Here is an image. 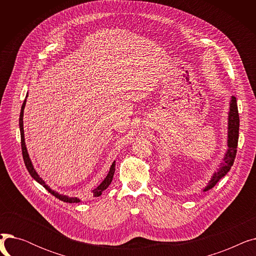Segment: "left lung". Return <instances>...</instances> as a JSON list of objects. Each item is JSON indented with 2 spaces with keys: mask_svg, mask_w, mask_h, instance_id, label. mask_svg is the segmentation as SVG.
I'll return each instance as SVG.
<instances>
[{
  "mask_svg": "<svg viewBox=\"0 0 256 256\" xmlns=\"http://www.w3.org/2000/svg\"><path fill=\"white\" fill-rule=\"evenodd\" d=\"M228 124H227V150L223 156L220 165L217 168V171L212 173L210 180L208 184L202 189V192H206L210 190L212 188L216 186V184L224 178L228 171L230 170L234 165L236 154V147L238 141V128H240V118L236 98L232 96L230 102V112H228Z\"/></svg>",
  "mask_w": 256,
  "mask_h": 256,
  "instance_id": "8db88e82",
  "label": "left lung"
}]
</instances>
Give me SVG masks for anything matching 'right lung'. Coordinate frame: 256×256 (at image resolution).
Returning a JSON list of instances; mask_svg holds the SVG:
<instances>
[{"label": "right lung", "mask_w": 256, "mask_h": 256, "mask_svg": "<svg viewBox=\"0 0 256 256\" xmlns=\"http://www.w3.org/2000/svg\"><path fill=\"white\" fill-rule=\"evenodd\" d=\"M26 98H28V94H26V96L24 100V104L22 106V110H20V139H22V158H24V165L26 167V169H28L30 176L37 182H39L42 186H44L46 189L52 194L55 196L56 198L64 201V202H68V204H78L80 202V198L78 197H70L67 195H64V194H60L58 193L57 191L50 189V186H48L46 184V182L40 178L39 174L37 173L36 169L34 168L33 166V163L32 160L30 158V156H29V152H28V150H26V142H24V106H26ZM114 172H115V160L113 162V164L111 165L110 167V170H109V173H108V176H106V178L102 180V182L96 188V189L92 190V195L93 197H98L102 195V193L106 189L108 186H110V184L112 182V180H113V176H114Z\"/></svg>", "instance_id": "obj_1"}]
</instances>
